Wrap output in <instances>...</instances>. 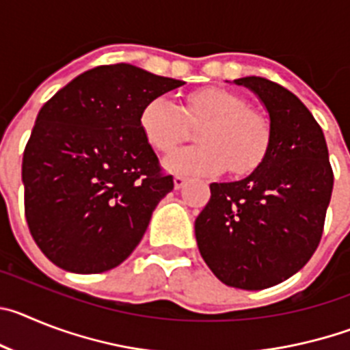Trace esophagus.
<instances>
[{
	"instance_id": "34e87169",
	"label": "esophagus",
	"mask_w": 350,
	"mask_h": 350,
	"mask_svg": "<svg viewBox=\"0 0 350 350\" xmlns=\"http://www.w3.org/2000/svg\"><path fill=\"white\" fill-rule=\"evenodd\" d=\"M173 184H175V189H182V187L187 184V178L182 177V175H175V177H173Z\"/></svg>"
}]
</instances>
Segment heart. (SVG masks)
I'll use <instances>...</instances> for the list:
<instances>
[{
    "label": "heart",
    "mask_w": 350,
    "mask_h": 350,
    "mask_svg": "<svg viewBox=\"0 0 350 350\" xmlns=\"http://www.w3.org/2000/svg\"><path fill=\"white\" fill-rule=\"evenodd\" d=\"M187 122L202 124L197 132L198 145L168 154L165 166L170 172L200 177L230 168L233 175H249L267 159L271 144L268 120L228 89L191 92L182 110L168 96H157L140 113L145 140L159 152H170L183 139Z\"/></svg>",
    "instance_id": "obj_1"
}]
</instances>
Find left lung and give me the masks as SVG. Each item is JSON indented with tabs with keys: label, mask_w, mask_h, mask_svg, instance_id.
Here are the masks:
<instances>
[{
	"label": "left lung",
	"mask_w": 350,
	"mask_h": 350,
	"mask_svg": "<svg viewBox=\"0 0 350 350\" xmlns=\"http://www.w3.org/2000/svg\"><path fill=\"white\" fill-rule=\"evenodd\" d=\"M270 116L267 159L249 177L210 184L194 222L200 254L226 286L259 291L301 270L323 237L333 170L323 129L291 91L243 77Z\"/></svg>",
	"instance_id": "1"
}]
</instances>
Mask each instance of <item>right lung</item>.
Segmentation results:
<instances>
[{"instance_id":"right-lung-1","label":"right lung","mask_w":350,"mask_h":350,"mask_svg":"<svg viewBox=\"0 0 350 350\" xmlns=\"http://www.w3.org/2000/svg\"><path fill=\"white\" fill-rule=\"evenodd\" d=\"M185 82L133 66L83 71L36 117L24 148V210L31 237L73 273L119 267L173 189L145 140L140 113Z\"/></svg>"}]
</instances>
